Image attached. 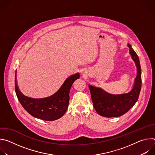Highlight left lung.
Wrapping results in <instances>:
<instances>
[{
	"mask_svg": "<svg viewBox=\"0 0 155 155\" xmlns=\"http://www.w3.org/2000/svg\"><path fill=\"white\" fill-rule=\"evenodd\" d=\"M127 47L137 68V75L131 90L127 93L112 94L101 87L89 85L94 108L101 116L107 118L120 117L128 112L138 100L142 85L140 64L139 57L130 44L127 43Z\"/></svg>",
	"mask_w": 155,
	"mask_h": 155,
	"instance_id": "8db88e82",
	"label": "left lung"
}]
</instances>
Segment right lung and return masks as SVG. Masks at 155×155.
<instances>
[{
    "label": "right lung",
    "instance_id": "add662e5",
    "mask_svg": "<svg viewBox=\"0 0 155 155\" xmlns=\"http://www.w3.org/2000/svg\"><path fill=\"white\" fill-rule=\"evenodd\" d=\"M80 78V74L71 75L65 79L59 89L53 95L44 98H32L25 96L18 86L15 73V92L24 108L32 117L45 121H54L61 118L67 110L69 92L74 82Z\"/></svg>",
    "mask_w": 155,
    "mask_h": 155
}]
</instances>
